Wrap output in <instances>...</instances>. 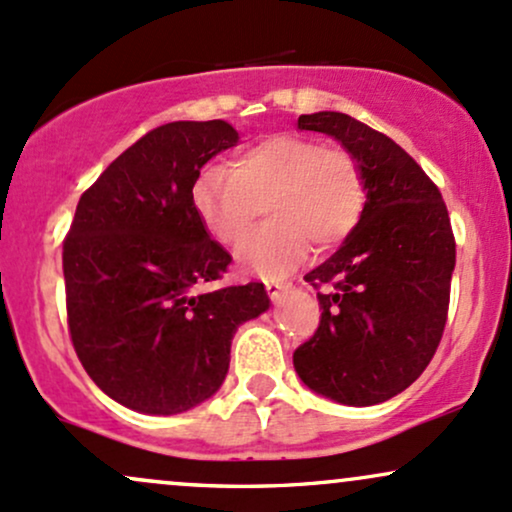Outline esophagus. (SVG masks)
<instances>
[{
	"mask_svg": "<svg viewBox=\"0 0 512 512\" xmlns=\"http://www.w3.org/2000/svg\"><path fill=\"white\" fill-rule=\"evenodd\" d=\"M264 289H267L269 298H272V301H279L281 293H284V289H286V281H279V279H267V281H264Z\"/></svg>",
	"mask_w": 512,
	"mask_h": 512,
	"instance_id": "esophagus-1",
	"label": "esophagus"
}]
</instances>
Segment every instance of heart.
Segmentation results:
<instances>
[{
  "label": "heart",
  "mask_w": 512,
  "mask_h": 512,
  "mask_svg": "<svg viewBox=\"0 0 512 512\" xmlns=\"http://www.w3.org/2000/svg\"><path fill=\"white\" fill-rule=\"evenodd\" d=\"M361 161L346 146H322L303 134H272L211 166L192 187V207L207 233L236 245L267 211L269 221L240 245L238 262L255 274H281L308 252L337 248L366 209Z\"/></svg>",
  "instance_id": "b5f03b06"
}]
</instances>
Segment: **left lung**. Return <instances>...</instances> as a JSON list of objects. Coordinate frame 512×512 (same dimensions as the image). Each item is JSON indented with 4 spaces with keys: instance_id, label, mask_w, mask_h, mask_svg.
Here are the masks:
<instances>
[{
    "instance_id": "left-lung-1",
    "label": "left lung",
    "mask_w": 512,
    "mask_h": 512,
    "mask_svg": "<svg viewBox=\"0 0 512 512\" xmlns=\"http://www.w3.org/2000/svg\"><path fill=\"white\" fill-rule=\"evenodd\" d=\"M361 161L368 199L344 245L305 281L320 325L293 351L310 390L351 407L399 395L424 373L448 322L455 236L438 185L402 146L344 113L298 117Z\"/></svg>"
}]
</instances>
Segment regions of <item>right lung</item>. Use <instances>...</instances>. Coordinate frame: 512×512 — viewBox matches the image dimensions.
Returning a JSON list of instances; mask_svg holds the SVG:
<instances>
[{"label": "right lung", "instance_id": "1", "mask_svg": "<svg viewBox=\"0 0 512 512\" xmlns=\"http://www.w3.org/2000/svg\"><path fill=\"white\" fill-rule=\"evenodd\" d=\"M228 122H168L120 154L81 195L62 245L67 325L81 366L108 397L144 414H180L219 390L231 339L269 308L260 281L199 291L231 255L192 207Z\"/></svg>", "mask_w": 512, "mask_h": 512}]
</instances>
